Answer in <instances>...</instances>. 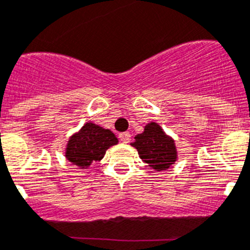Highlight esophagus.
Returning <instances> with one entry per match:
<instances>
[{
    "label": "esophagus",
    "instance_id": "34e87169",
    "mask_svg": "<svg viewBox=\"0 0 250 250\" xmlns=\"http://www.w3.org/2000/svg\"><path fill=\"white\" fill-rule=\"evenodd\" d=\"M119 140L122 141L123 143H128L131 141V133L129 132H123V133H119Z\"/></svg>",
    "mask_w": 250,
    "mask_h": 250
}]
</instances>
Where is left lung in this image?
I'll use <instances>...</instances> for the list:
<instances>
[{
	"label": "left lung",
	"instance_id": "1",
	"mask_svg": "<svg viewBox=\"0 0 250 250\" xmlns=\"http://www.w3.org/2000/svg\"><path fill=\"white\" fill-rule=\"evenodd\" d=\"M131 146L137 149L141 160L155 171L167 170L177 160L175 141L156 122L145 125L143 132L134 137Z\"/></svg>",
	"mask_w": 250,
	"mask_h": 250
}]
</instances>
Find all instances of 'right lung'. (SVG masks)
<instances>
[{"mask_svg": "<svg viewBox=\"0 0 250 250\" xmlns=\"http://www.w3.org/2000/svg\"><path fill=\"white\" fill-rule=\"evenodd\" d=\"M117 143L118 138L110 129L88 122L69 138L65 157L80 170H86L94 161H101L105 151Z\"/></svg>", "mask_w": 250, "mask_h": 250, "instance_id": "1", "label": "right lung"}]
</instances>
